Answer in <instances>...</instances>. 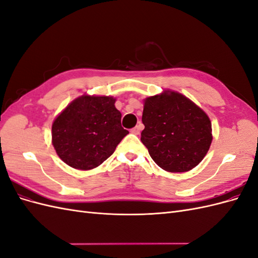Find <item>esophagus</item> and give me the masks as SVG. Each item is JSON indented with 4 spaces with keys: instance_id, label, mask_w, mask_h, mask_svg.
Instances as JSON below:
<instances>
[{
    "instance_id": "obj_1",
    "label": "esophagus",
    "mask_w": 258,
    "mask_h": 258,
    "mask_svg": "<svg viewBox=\"0 0 258 258\" xmlns=\"http://www.w3.org/2000/svg\"><path fill=\"white\" fill-rule=\"evenodd\" d=\"M143 129V126H142V123H139L138 126H136L135 128H132L131 129V132L134 135H139L140 134V131H141Z\"/></svg>"
}]
</instances>
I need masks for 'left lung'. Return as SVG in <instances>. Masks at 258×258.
<instances>
[{"label":"left lung","instance_id":"1","mask_svg":"<svg viewBox=\"0 0 258 258\" xmlns=\"http://www.w3.org/2000/svg\"><path fill=\"white\" fill-rule=\"evenodd\" d=\"M142 122V143L152 159L169 172H186L199 165L212 142L208 115L176 91L146 98Z\"/></svg>","mask_w":258,"mask_h":258}]
</instances>
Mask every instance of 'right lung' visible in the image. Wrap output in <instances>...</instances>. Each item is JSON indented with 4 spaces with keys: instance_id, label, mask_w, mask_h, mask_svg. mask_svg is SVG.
<instances>
[{
    "instance_id": "add662e5",
    "label": "right lung",
    "mask_w": 258,
    "mask_h": 258,
    "mask_svg": "<svg viewBox=\"0 0 258 258\" xmlns=\"http://www.w3.org/2000/svg\"><path fill=\"white\" fill-rule=\"evenodd\" d=\"M113 97L84 95L72 101L51 127L52 145L67 165L79 170L100 166L129 131Z\"/></svg>"
}]
</instances>
